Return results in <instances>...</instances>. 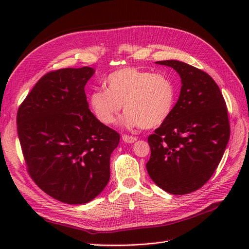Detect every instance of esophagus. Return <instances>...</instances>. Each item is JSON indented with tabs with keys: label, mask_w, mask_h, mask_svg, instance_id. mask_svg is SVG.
I'll return each instance as SVG.
<instances>
[{
	"label": "esophagus",
	"mask_w": 249,
	"mask_h": 249,
	"mask_svg": "<svg viewBox=\"0 0 249 249\" xmlns=\"http://www.w3.org/2000/svg\"><path fill=\"white\" fill-rule=\"evenodd\" d=\"M123 140L126 143H133L137 140V138L134 136H129V135H123Z\"/></svg>",
	"instance_id": "34e87169"
}]
</instances>
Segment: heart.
<instances>
[{
	"label": "heart",
	"mask_w": 249,
	"mask_h": 249,
	"mask_svg": "<svg viewBox=\"0 0 249 249\" xmlns=\"http://www.w3.org/2000/svg\"><path fill=\"white\" fill-rule=\"evenodd\" d=\"M107 89L93 90L89 106L94 116L110 125L122 110L126 126L152 129L171 114L176 102V86L164 73H153L137 67H124L111 72L105 81Z\"/></svg>",
	"instance_id": "heart-1"
}]
</instances>
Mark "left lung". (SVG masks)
I'll return each mask as SVG.
<instances>
[{"mask_svg":"<svg viewBox=\"0 0 249 249\" xmlns=\"http://www.w3.org/2000/svg\"><path fill=\"white\" fill-rule=\"evenodd\" d=\"M182 79L179 97L165 122L148 136V175L171 194L198 190L213 176L230 139L227 104L209 74L178 60L157 61Z\"/></svg>","mask_w":249,"mask_h":249,"instance_id":"8db88e82","label":"left lung"}]
</instances>
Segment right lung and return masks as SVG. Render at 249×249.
<instances>
[{
    "instance_id": "right-lung-1",
    "label": "right lung",
    "mask_w": 249,
    "mask_h": 249,
    "mask_svg": "<svg viewBox=\"0 0 249 249\" xmlns=\"http://www.w3.org/2000/svg\"><path fill=\"white\" fill-rule=\"evenodd\" d=\"M93 73L88 66L48 72L17 116L30 177L50 196L70 205L89 202L105 189L120 139L88 108L84 88Z\"/></svg>"
}]
</instances>
